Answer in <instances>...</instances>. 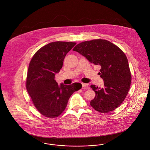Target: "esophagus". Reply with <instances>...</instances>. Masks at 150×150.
Returning <instances> with one entry per match:
<instances>
[{
	"label": "esophagus",
	"instance_id": "obj_1",
	"mask_svg": "<svg viewBox=\"0 0 150 150\" xmlns=\"http://www.w3.org/2000/svg\"><path fill=\"white\" fill-rule=\"evenodd\" d=\"M82 86H83V88H86V89H88V88H89L88 84H85V83H82Z\"/></svg>",
	"mask_w": 150,
	"mask_h": 150
}]
</instances>
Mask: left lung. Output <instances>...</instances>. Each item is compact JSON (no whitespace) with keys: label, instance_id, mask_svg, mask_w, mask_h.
<instances>
[{"label":"left lung","instance_id":"obj_1","mask_svg":"<svg viewBox=\"0 0 150 150\" xmlns=\"http://www.w3.org/2000/svg\"><path fill=\"white\" fill-rule=\"evenodd\" d=\"M73 51L81 54L91 63L100 66L103 88L91 85L95 98L90 105L100 112H108L118 107L125 99L131 83L128 59L117 45L106 40L95 39L78 44Z\"/></svg>","mask_w":150,"mask_h":150}]
</instances>
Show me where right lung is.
<instances>
[{
	"mask_svg": "<svg viewBox=\"0 0 150 150\" xmlns=\"http://www.w3.org/2000/svg\"><path fill=\"white\" fill-rule=\"evenodd\" d=\"M76 44L65 42L49 43L40 48L30 62L26 89L34 106L46 117L60 115L73 93L82 87L79 83L58 85L55 80V74L62 67L65 56Z\"/></svg>",
	"mask_w": 150,
	"mask_h": 150,
	"instance_id": "obj_1",
	"label": "right lung"
}]
</instances>
